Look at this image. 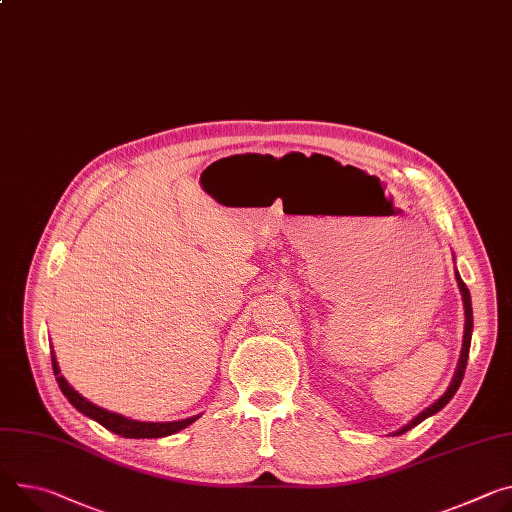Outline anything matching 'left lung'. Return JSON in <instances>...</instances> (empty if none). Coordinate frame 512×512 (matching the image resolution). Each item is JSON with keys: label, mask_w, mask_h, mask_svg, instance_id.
Segmentation results:
<instances>
[{"label": "left lung", "mask_w": 512, "mask_h": 512, "mask_svg": "<svg viewBox=\"0 0 512 512\" xmlns=\"http://www.w3.org/2000/svg\"><path fill=\"white\" fill-rule=\"evenodd\" d=\"M455 280H457V286H459V292H461L463 310H466V327H463V345H461V355H459V361H457V369H455V374H453V380H451L449 388L445 390V394H443L437 402H433V404H431L429 408H425L421 414L414 416L408 425H404L402 429H398L396 433H392L394 437H396V435H402V433H406V431H410V429H412V427H416L418 423H423L425 418H429V416H433L435 412H439V410H441V408H443V406H445V404L455 396V392H457V388H459V384H461V380H463V374H466L468 355H470V343H472V329H474L472 298H470V290H468V286L463 284V280H461L457 271H455Z\"/></svg>", "instance_id": "8db88e82"}]
</instances>
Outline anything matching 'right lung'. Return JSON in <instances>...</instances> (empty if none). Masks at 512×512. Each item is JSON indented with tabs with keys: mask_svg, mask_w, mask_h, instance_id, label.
Instances as JSON below:
<instances>
[{
	"mask_svg": "<svg viewBox=\"0 0 512 512\" xmlns=\"http://www.w3.org/2000/svg\"><path fill=\"white\" fill-rule=\"evenodd\" d=\"M51 361H53V371H55V378L59 382L61 392L65 394V398L85 416L94 418L102 427H106L108 431L126 437V439H157V437H167L173 435L185 427H190L198 416H190V418H183V421H173V423H141V421H132V418H126L122 414L104 410L100 406H96L94 402L85 400L77 390H73L67 380L61 376V369L55 357V351H51Z\"/></svg>",
	"mask_w": 512,
	"mask_h": 512,
	"instance_id": "right-lung-1",
	"label": "right lung"
}]
</instances>
